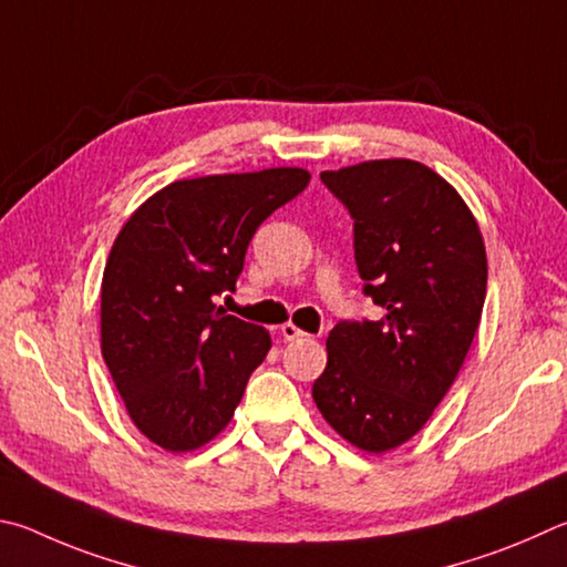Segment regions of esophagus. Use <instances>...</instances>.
Segmentation results:
<instances>
[{"label":"esophagus","mask_w":567,"mask_h":567,"mask_svg":"<svg viewBox=\"0 0 567 567\" xmlns=\"http://www.w3.org/2000/svg\"><path fill=\"white\" fill-rule=\"evenodd\" d=\"M281 336H284V341H299V339H303L306 333L299 329V326L284 323V326H281Z\"/></svg>","instance_id":"1"}]
</instances>
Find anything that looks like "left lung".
Masks as SVG:
<instances>
[{
  "label": "left lung",
  "instance_id": "8db88e82",
  "mask_svg": "<svg viewBox=\"0 0 567 567\" xmlns=\"http://www.w3.org/2000/svg\"><path fill=\"white\" fill-rule=\"evenodd\" d=\"M321 182L349 208L363 293L383 316L333 326L313 401L355 449L383 453L423 429L468 355L488 286L483 236L458 192L411 158Z\"/></svg>",
  "mask_w": 567,
  "mask_h": 567
}]
</instances>
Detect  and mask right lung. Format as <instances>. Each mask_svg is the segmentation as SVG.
Returning a JSON list of instances; mask_svg holds the SVG:
<instances>
[{"instance_id": "add662e5", "label": "right lung", "mask_w": 567, "mask_h": 567, "mask_svg": "<svg viewBox=\"0 0 567 567\" xmlns=\"http://www.w3.org/2000/svg\"><path fill=\"white\" fill-rule=\"evenodd\" d=\"M309 182L291 166L184 178L118 231L102 278V353L152 443L194 451L231 421L271 336L214 299L236 289L256 228Z\"/></svg>"}]
</instances>
